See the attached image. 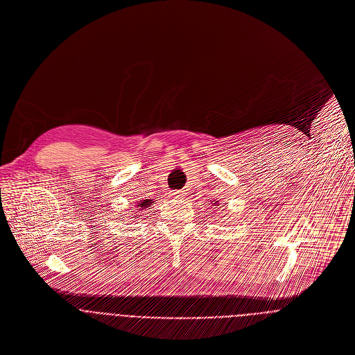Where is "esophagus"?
<instances>
[{
	"label": "esophagus",
	"instance_id": "esophagus-1",
	"mask_svg": "<svg viewBox=\"0 0 355 355\" xmlns=\"http://www.w3.org/2000/svg\"><path fill=\"white\" fill-rule=\"evenodd\" d=\"M184 196H186L184 190H176V191L171 193V197H175V198H183Z\"/></svg>",
	"mask_w": 355,
	"mask_h": 355
}]
</instances>
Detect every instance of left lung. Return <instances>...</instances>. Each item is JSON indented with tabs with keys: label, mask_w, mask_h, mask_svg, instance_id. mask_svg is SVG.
I'll list each match as a JSON object with an SVG mask.
<instances>
[{
	"label": "left lung",
	"mask_w": 355,
	"mask_h": 355,
	"mask_svg": "<svg viewBox=\"0 0 355 355\" xmlns=\"http://www.w3.org/2000/svg\"><path fill=\"white\" fill-rule=\"evenodd\" d=\"M216 204H218V201H216Z\"/></svg>",
	"instance_id": "1"
}]
</instances>
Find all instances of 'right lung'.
I'll return each mask as SVG.
<instances>
[{
    "instance_id": "obj_1",
    "label": "right lung",
    "mask_w": 355,
    "mask_h": 355,
    "mask_svg": "<svg viewBox=\"0 0 355 355\" xmlns=\"http://www.w3.org/2000/svg\"><path fill=\"white\" fill-rule=\"evenodd\" d=\"M153 200H150V198H146V200H140V201H137V205H136V212H139V214H141L143 211H146V209H148V207H151L153 205ZM139 216V215H137ZM135 218V216H133Z\"/></svg>"
}]
</instances>
